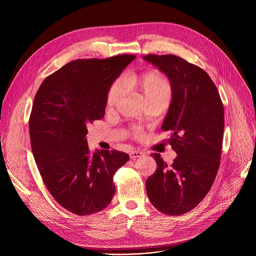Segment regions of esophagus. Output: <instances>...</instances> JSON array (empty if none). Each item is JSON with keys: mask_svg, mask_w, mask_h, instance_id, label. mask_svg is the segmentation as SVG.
Wrapping results in <instances>:
<instances>
[{"mask_svg": "<svg viewBox=\"0 0 256 256\" xmlns=\"http://www.w3.org/2000/svg\"><path fill=\"white\" fill-rule=\"evenodd\" d=\"M144 154L142 152H139V150H132L130 154V158H141L143 156Z\"/></svg>", "mask_w": 256, "mask_h": 256, "instance_id": "1", "label": "esophagus"}]
</instances>
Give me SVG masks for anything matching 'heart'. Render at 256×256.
<instances>
[{
    "mask_svg": "<svg viewBox=\"0 0 256 256\" xmlns=\"http://www.w3.org/2000/svg\"><path fill=\"white\" fill-rule=\"evenodd\" d=\"M126 86L138 92L144 98L146 104L154 102H163L168 104L171 98L172 88L169 80L160 72H147L143 76H130L126 78ZM124 83L117 80L111 85L106 94V106H114L124 96ZM134 136H141V128L138 126L132 130Z\"/></svg>",
    "mask_w": 256,
    "mask_h": 256,
    "instance_id": "b5f03b06",
    "label": "heart"
}]
</instances>
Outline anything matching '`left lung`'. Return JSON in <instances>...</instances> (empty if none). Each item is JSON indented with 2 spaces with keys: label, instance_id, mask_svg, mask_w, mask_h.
<instances>
[{
  "label": "left lung",
  "instance_id": "left-lung-1",
  "mask_svg": "<svg viewBox=\"0 0 256 256\" xmlns=\"http://www.w3.org/2000/svg\"><path fill=\"white\" fill-rule=\"evenodd\" d=\"M169 78L172 100L162 124L178 154L169 167L160 154H152L156 170L146 180L152 206L178 216L193 210L210 190L220 166L224 108L218 89L200 67L176 55H146Z\"/></svg>",
  "mask_w": 256,
  "mask_h": 256
}]
</instances>
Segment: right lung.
Returning <instances> with one entry per match:
<instances>
[{
  "label": "right lung",
  "instance_id": "add662e5",
  "mask_svg": "<svg viewBox=\"0 0 256 256\" xmlns=\"http://www.w3.org/2000/svg\"><path fill=\"white\" fill-rule=\"evenodd\" d=\"M135 58L70 61L46 78L35 96L29 130L36 165L52 196L78 216L110 204L114 174L130 160L115 150L90 154L86 135L87 126L104 117L111 85Z\"/></svg>",
  "mask_w": 256,
  "mask_h": 256
}]
</instances>
